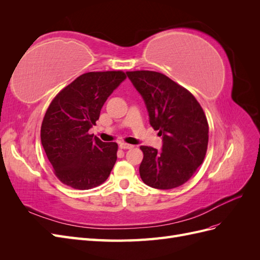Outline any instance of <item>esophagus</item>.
Wrapping results in <instances>:
<instances>
[{
	"mask_svg": "<svg viewBox=\"0 0 260 260\" xmlns=\"http://www.w3.org/2000/svg\"><path fill=\"white\" fill-rule=\"evenodd\" d=\"M119 146H120V148H122V149H130V148H133V147H135V146L131 145V144L123 143V142L119 143Z\"/></svg>",
	"mask_w": 260,
	"mask_h": 260,
	"instance_id": "34e87169",
	"label": "esophagus"
}]
</instances>
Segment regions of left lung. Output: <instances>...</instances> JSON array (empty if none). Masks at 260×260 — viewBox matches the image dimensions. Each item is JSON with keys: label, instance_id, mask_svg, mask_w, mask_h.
Returning a JSON list of instances; mask_svg holds the SVG:
<instances>
[{"label": "left lung", "instance_id": "left-lung-1", "mask_svg": "<svg viewBox=\"0 0 260 260\" xmlns=\"http://www.w3.org/2000/svg\"><path fill=\"white\" fill-rule=\"evenodd\" d=\"M144 100L149 123L162 137L161 151L141 146L140 176L148 186L169 190L185 183L205 158L208 122L196 99L183 86L160 73L128 72Z\"/></svg>", "mask_w": 260, "mask_h": 260}]
</instances>
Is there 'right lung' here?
Returning a JSON list of instances; mask_svg holds the SVG:
<instances>
[{
  "label": "right lung",
  "mask_w": 260,
  "mask_h": 260,
  "mask_svg": "<svg viewBox=\"0 0 260 260\" xmlns=\"http://www.w3.org/2000/svg\"><path fill=\"white\" fill-rule=\"evenodd\" d=\"M122 72H92L77 78L52 101L41 125V143L62 183L89 190L108 178L118 145L89 135L108 96L125 79Z\"/></svg>",
  "instance_id": "1"
}]
</instances>
